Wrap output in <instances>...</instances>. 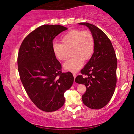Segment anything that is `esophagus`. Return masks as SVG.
I'll use <instances>...</instances> for the list:
<instances>
[{"mask_svg":"<svg viewBox=\"0 0 134 134\" xmlns=\"http://www.w3.org/2000/svg\"><path fill=\"white\" fill-rule=\"evenodd\" d=\"M72 75H73V77L74 79L76 77V74L75 73V72H72Z\"/></svg>","mask_w":134,"mask_h":134,"instance_id":"obj_1","label":"esophagus"}]
</instances>
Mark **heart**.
Wrapping results in <instances>:
<instances>
[{
	"instance_id": "heart-1",
	"label": "heart",
	"mask_w": 134,
	"mask_h": 134,
	"mask_svg": "<svg viewBox=\"0 0 134 134\" xmlns=\"http://www.w3.org/2000/svg\"><path fill=\"white\" fill-rule=\"evenodd\" d=\"M60 42L61 44L53 45V54L58 60L64 62L71 51L72 57L64 64V69L69 71H77L83 66L84 60H90L94 53V38L89 31L72 29L61 38Z\"/></svg>"
}]
</instances>
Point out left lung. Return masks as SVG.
I'll list each match as a JSON object with an SVG mask.
<instances>
[{"label":"left lung","mask_w":134,"mask_h":134,"mask_svg":"<svg viewBox=\"0 0 134 134\" xmlns=\"http://www.w3.org/2000/svg\"><path fill=\"white\" fill-rule=\"evenodd\" d=\"M79 24L91 31L95 48L92 58L75 81L86 87L82 96L83 103L90 109H99L109 102L114 93L116 85V54L109 38L101 29L87 22Z\"/></svg>","instance_id":"obj_1"}]
</instances>
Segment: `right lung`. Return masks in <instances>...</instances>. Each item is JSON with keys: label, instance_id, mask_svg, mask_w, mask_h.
I'll return each mask as SVG.
<instances>
[{"label": "right lung", "instance_id": "obj_1", "mask_svg": "<svg viewBox=\"0 0 134 134\" xmlns=\"http://www.w3.org/2000/svg\"><path fill=\"white\" fill-rule=\"evenodd\" d=\"M67 29L59 25L38 27L25 38L18 53V71L25 90L35 105L45 112L62 107L64 92L74 81L71 72H62L53 52V40Z\"/></svg>", "mask_w": 134, "mask_h": 134}]
</instances>
